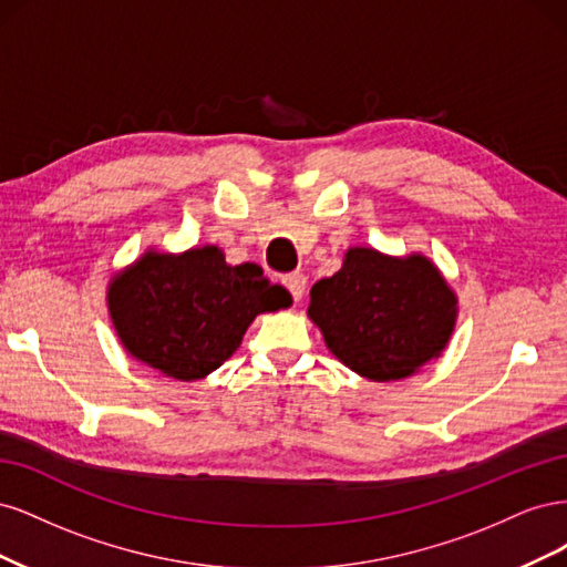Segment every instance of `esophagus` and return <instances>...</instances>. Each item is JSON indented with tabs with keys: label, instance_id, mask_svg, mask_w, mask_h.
<instances>
[{
	"label": "esophagus",
	"instance_id": "esophagus-1",
	"mask_svg": "<svg viewBox=\"0 0 567 567\" xmlns=\"http://www.w3.org/2000/svg\"><path fill=\"white\" fill-rule=\"evenodd\" d=\"M284 286L288 288V293L293 296V300L296 302H300L302 298H305V290H307V279H305V274H288V277L284 279Z\"/></svg>",
	"mask_w": 567,
	"mask_h": 567
}]
</instances>
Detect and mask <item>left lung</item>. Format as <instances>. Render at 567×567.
Returning a JSON list of instances; mask_svg holds the SVG:
<instances>
[{
    "mask_svg": "<svg viewBox=\"0 0 567 567\" xmlns=\"http://www.w3.org/2000/svg\"><path fill=\"white\" fill-rule=\"evenodd\" d=\"M456 296L425 255L350 248L310 290L307 315L342 364L369 381H400L447 348Z\"/></svg>",
    "mask_w": 567,
    "mask_h": 567,
    "instance_id": "left-lung-1",
    "label": "left lung"
}]
</instances>
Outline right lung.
<instances>
[{
  "instance_id": "right-lung-1",
  "label": "right lung",
  "mask_w": 567,
  "mask_h": 567,
  "mask_svg": "<svg viewBox=\"0 0 567 567\" xmlns=\"http://www.w3.org/2000/svg\"><path fill=\"white\" fill-rule=\"evenodd\" d=\"M109 312L123 348L167 379L192 383L238 350L252 319L293 302L255 262L227 265L217 246L146 250L109 284Z\"/></svg>"
}]
</instances>
